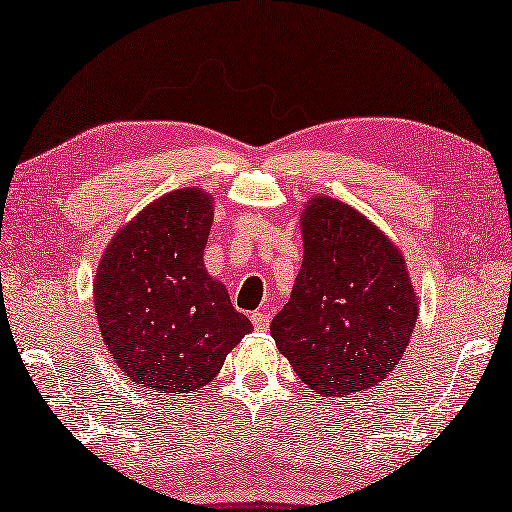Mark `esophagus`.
I'll return each instance as SVG.
<instances>
[{"label": "esophagus", "mask_w": 512, "mask_h": 512, "mask_svg": "<svg viewBox=\"0 0 512 512\" xmlns=\"http://www.w3.org/2000/svg\"><path fill=\"white\" fill-rule=\"evenodd\" d=\"M250 321H253V328L259 332H266L270 325V314L268 312H253L250 314Z\"/></svg>", "instance_id": "obj_1"}]
</instances>
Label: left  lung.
I'll use <instances>...</instances> for the list:
<instances>
[{
    "instance_id": "8db88e82",
    "label": "left lung",
    "mask_w": 512,
    "mask_h": 512,
    "mask_svg": "<svg viewBox=\"0 0 512 512\" xmlns=\"http://www.w3.org/2000/svg\"><path fill=\"white\" fill-rule=\"evenodd\" d=\"M301 235V270L270 334L303 383L347 398L394 372L418 301L400 250L345 202L314 195Z\"/></svg>"
}]
</instances>
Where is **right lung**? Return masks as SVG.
Masks as SVG:
<instances>
[{"instance_id": "right-lung-1", "label": "right lung", "mask_w": 512, "mask_h": 512, "mask_svg": "<svg viewBox=\"0 0 512 512\" xmlns=\"http://www.w3.org/2000/svg\"><path fill=\"white\" fill-rule=\"evenodd\" d=\"M213 198L178 189L145 206L107 244L94 306L121 372L156 394L211 383L226 354L253 330L224 284L204 270Z\"/></svg>"}]
</instances>
